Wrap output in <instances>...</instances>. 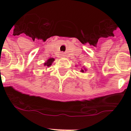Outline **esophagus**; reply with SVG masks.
Segmentation results:
<instances>
[{
  "label": "esophagus",
  "mask_w": 131,
  "mask_h": 131,
  "mask_svg": "<svg viewBox=\"0 0 131 131\" xmlns=\"http://www.w3.org/2000/svg\"><path fill=\"white\" fill-rule=\"evenodd\" d=\"M61 56H62V57H64V54H61Z\"/></svg>",
  "instance_id": "34e87169"
}]
</instances>
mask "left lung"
Listing matches in <instances>:
<instances>
[{
	"label": "left lung",
	"instance_id": "obj_1",
	"mask_svg": "<svg viewBox=\"0 0 131 131\" xmlns=\"http://www.w3.org/2000/svg\"><path fill=\"white\" fill-rule=\"evenodd\" d=\"M87 71V69H85V68H83V69H81V73H85V71Z\"/></svg>",
	"mask_w": 131,
	"mask_h": 131
}]
</instances>
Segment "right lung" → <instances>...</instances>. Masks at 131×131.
<instances>
[{
    "mask_svg": "<svg viewBox=\"0 0 131 131\" xmlns=\"http://www.w3.org/2000/svg\"><path fill=\"white\" fill-rule=\"evenodd\" d=\"M54 58H50L43 63V65H44V67H50V66L52 65V62H54Z\"/></svg>",
    "mask_w": 131,
    "mask_h": 131,
    "instance_id": "obj_1",
    "label": "right lung"
}]
</instances>
